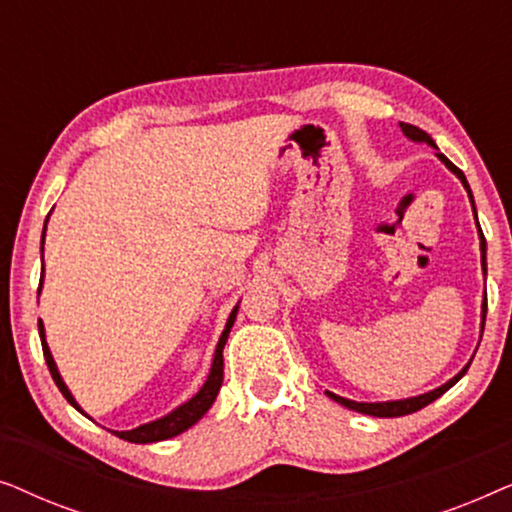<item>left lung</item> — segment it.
I'll return each instance as SVG.
<instances>
[{
    "label": "left lung",
    "mask_w": 512,
    "mask_h": 512,
    "mask_svg": "<svg viewBox=\"0 0 512 512\" xmlns=\"http://www.w3.org/2000/svg\"><path fill=\"white\" fill-rule=\"evenodd\" d=\"M401 130L405 132V137H410L412 142H426V144H431V146H436V142H433V139L426 135L424 130H419L417 125H410V123H401ZM438 158L443 160V163L450 167V170L457 174V177L461 179V184L466 186V191H468V198H471V202H473V195H471V188H468V181H466V177H464V172L459 170L457 165H452L450 160H447L443 153H438ZM475 209V207H473ZM475 221H478V216H475ZM478 228H480V223H478ZM480 251H482V270H485V275H487V244H485V235H482V230H480ZM485 317H487V298H485V303H482V324H485ZM468 366H471V363H468ZM468 366L461 370L459 375H454L450 382L447 384H443V387H438V389H433V391H429V394H422V396H415V398H405V401H389V403H356V401H349V398H342V396H335V394H331V391H328V396L333 398V401H338V403H342L345 405V408H349V410H356V412H363V415H370V417H403V415H410V412H417V410H422V408H426V405L429 403H433L436 401V398H440L445 394L447 389L450 387H454V384H457L461 377L466 375V370H468Z\"/></svg>",
    "instance_id": "left-lung-1"
}]
</instances>
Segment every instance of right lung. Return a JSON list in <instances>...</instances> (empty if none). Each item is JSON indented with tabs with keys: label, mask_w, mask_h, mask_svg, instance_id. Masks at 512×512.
<instances>
[{
	"label": "right lung",
	"mask_w": 512,
	"mask_h": 512,
	"mask_svg": "<svg viewBox=\"0 0 512 512\" xmlns=\"http://www.w3.org/2000/svg\"><path fill=\"white\" fill-rule=\"evenodd\" d=\"M44 235H46V226H44ZM41 251H44V240H41ZM39 289H41V282H39ZM235 314H237V307H235L233 312H230L228 324H226V328H223V333H221V338H219V345H216L212 370H209L207 382L202 384V389L198 391V394H195L188 403L179 405L177 410L170 412V415L163 417V419H156V422L142 424V426H137V429H132V431H114L118 438L128 440V443H156V440L174 438V436H179V433H184L186 429H191V426L198 422V419L205 415L209 408H212V403L216 401V394H219L221 382H223V345H226L230 328H233V324H235ZM39 335H41V349H44L46 366H48V370H51L55 384H58V389L62 391V396H65L67 401L72 403L76 410H81L79 405H76L74 396L69 394V389L65 387V382H62L58 368H55L51 349H48V345H46L44 324H41V321H39ZM83 415H86V412H83Z\"/></svg>",
	"instance_id": "right-lung-1"
}]
</instances>
